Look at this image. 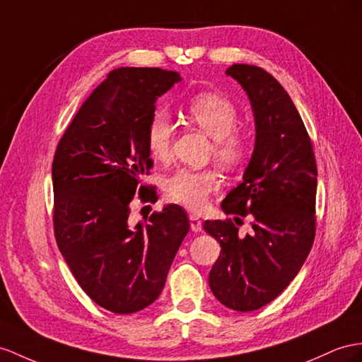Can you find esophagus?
Wrapping results in <instances>:
<instances>
[{"mask_svg":"<svg viewBox=\"0 0 362 362\" xmlns=\"http://www.w3.org/2000/svg\"><path fill=\"white\" fill-rule=\"evenodd\" d=\"M189 223H191V229L194 233H200L202 230V220L197 216H189Z\"/></svg>","mask_w":362,"mask_h":362,"instance_id":"obj_1","label":"esophagus"}]
</instances>
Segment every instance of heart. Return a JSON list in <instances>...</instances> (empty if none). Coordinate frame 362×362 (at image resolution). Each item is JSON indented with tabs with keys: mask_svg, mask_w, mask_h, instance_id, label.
<instances>
[{
	"mask_svg": "<svg viewBox=\"0 0 362 362\" xmlns=\"http://www.w3.org/2000/svg\"><path fill=\"white\" fill-rule=\"evenodd\" d=\"M191 122L205 132L212 142V156L221 165L234 168L242 165L252 148V139L238 125L237 107L218 93H200L191 98L185 107ZM174 127L170 117L156 111L146 127V146L156 160H166L171 154ZM220 185L216 170L180 168L170 174L163 182L166 196L174 203L191 211H202L206 206L209 194Z\"/></svg>",
	"mask_w": 362,
	"mask_h": 362,
	"instance_id": "1",
	"label": "heart"
}]
</instances>
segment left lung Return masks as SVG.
Returning a JSON list of instances; mask_svg holds the SVG:
<instances>
[{
    "label": "left lung",
    "instance_id": "left-lung-1",
    "mask_svg": "<svg viewBox=\"0 0 362 362\" xmlns=\"http://www.w3.org/2000/svg\"><path fill=\"white\" fill-rule=\"evenodd\" d=\"M245 88L255 117V148L243 182L221 202L234 220L252 218L243 236L234 221L206 220L203 229L221 246L209 287L226 308L252 312L275 300L300 272L315 240L317 160L291 96L262 67L226 70Z\"/></svg>",
    "mask_w": 362,
    "mask_h": 362
}]
</instances>
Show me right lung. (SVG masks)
I'll use <instances>...</instances> for the list:
<instances>
[{
    "mask_svg": "<svg viewBox=\"0 0 362 362\" xmlns=\"http://www.w3.org/2000/svg\"><path fill=\"white\" fill-rule=\"evenodd\" d=\"M180 81L157 67H122L87 98L62 134L52 165L53 230L73 276L100 308L117 315L145 309L160 295L188 234L177 205L132 226L129 203H154L142 183L153 160L146 127L156 99Z\"/></svg>",
    "mask_w": 362,
    "mask_h": 362,
    "instance_id": "right-lung-1",
    "label": "right lung"
}]
</instances>
